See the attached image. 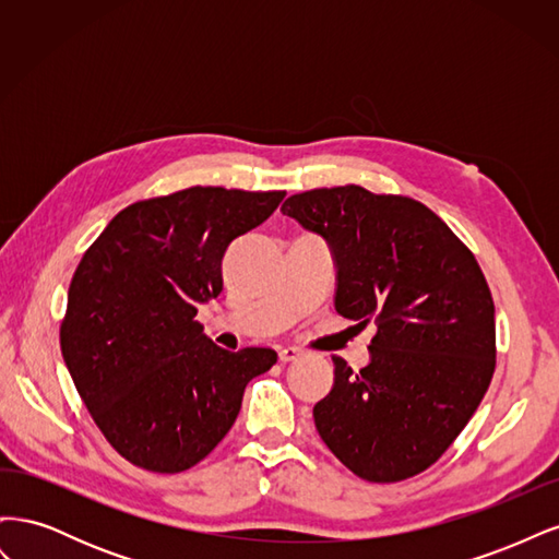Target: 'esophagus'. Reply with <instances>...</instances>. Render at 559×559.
<instances>
[{"label":"esophagus","mask_w":559,"mask_h":559,"mask_svg":"<svg viewBox=\"0 0 559 559\" xmlns=\"http://www.w3.org/2000/svg\"><path fill=\"white\" fill-rule=\"evenodd\" d=\"M300 354H302V352H300L298 347H282V349H280V361H284V364H286V361H296V359L300 357Z\"/></svg>","instance_id":"34e87169"}]
</instances>
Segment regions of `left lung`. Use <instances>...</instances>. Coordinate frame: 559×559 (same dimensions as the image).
Here are the masks:
<instances>
[{
  "mask_svg": "<svg viewBox=\"0 0 559 559\" xmlns=\"http://www.w3.org/2000/svg\"><path fill=\"white\" fill-rule=\"evenodd\" d=\"M282 212L326 240L337 314L378 326L359 373L333 357L312 411L321 441L368 483L417 476L492 382L495 302L476 257L421 202L354 183L296 193Z\"/></svg>",
  "mask_w": 559,
  "mask_h": 559,
  "instance_id": "1",
  "label": "left lung"
}]
</instances>
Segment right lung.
I'll list each match as a JSON object with an SVG mask.
<instances>
[{
	"instance_id": "obj_1",
	"label": "right lung",
	"mask_w": 559,
	"mask_h": 559,
	"mask_svg": "<svg viewBox=\"0 0 559 559\" xmlns=\"http://www.w3.org/2000/svg\"><path fill=\"white\" fill-rule=\"evenodd\" d=\"M284 191L191 186L118 212L67 292L60 347L76 392L134 466L179 473L222 443L245 386L277 352L214 345L198 306L224 289L228 245L261 226Z\"/></svg>"
}]
</instances>
